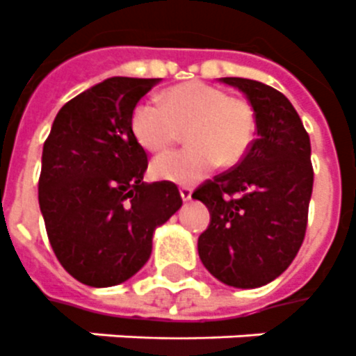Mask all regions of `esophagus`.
I'll list each match as a JSON object with an SVG mask.
<instances>
[{"mask_svg": "<svg viewBox=\"0 0 356 356\" xmlns=\"http://www.w3.org/2000/svg\"><path fill=\"white\" fill-rule=\"evenodd\" d=\"M180 196H181V200H184V202L191 200V196H193L191 187H180Z\"/></svg>", "mask_w": 356, "mask_h": 356, "instance_id": "esophagus-1", "label": "esophagus"}]
</instances>
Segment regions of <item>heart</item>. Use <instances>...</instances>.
<instances>
[{
	"mask_svg": "<svg viewBox=\"0 0 356 356\" xmlns=\"http://www.w3.org/2000/svg\"><path fill=\"white\" fill-rule=\"evenodd\" d=\"M138 143L158 152L175 145L187 129L189 147L158 156L150 172L156 180L195 184L222 165L238 163L254 143V106L246 99L229 97L222 88L206 82H186L167 90L161 102L141 101L130 118Z\"/></svg>",
	"mask_w": 356,
	"mask_h": 356,
	"instance_id": "1",
	"label": "heart"
}]
</instances>
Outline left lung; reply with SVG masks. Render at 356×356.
Returning a JSON list of instances; mask_svg holds the SVG:
<instances>
[{
	"instance_id": "left-lung-1",
	"label": "left lung",
	"mask_w": 356,
	"mask_h": 356,
	"mask_svg": "<svg viewBox=\"0 0 356 356\" xmlns=\"http://www.w3.org/2000/svg\"><path fill=\"white\" fill-rule=\"evenodd\" d=\"M220 81L254 106L257 138L233 169L193 193L211 215L198 255L218 281L257 289L289 268L305 238L314 181L311 139L281 92L238 76Z\"/></svg>"
}]
</instances>
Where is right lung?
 <instances>
[{
    "label": "right lung",
    "mask_w": 356,
    "mask_h": 356,
    "mask_svg": "<svg viewBox=\"0 0 356 356\" xmlns=\"http://www.w3.org/2000/svg\"><path fill=\"white\" fill-rule=\"evenodd\" d=\"M158 82H99L65 102L45 139L40 211L56 259L88 286L130 280L149 261L156 227L181 207L172 181H143L147 152L130 129L132 110Z\"/></svg>",
    "instance_id": "add662e5"
}]
</instances>
